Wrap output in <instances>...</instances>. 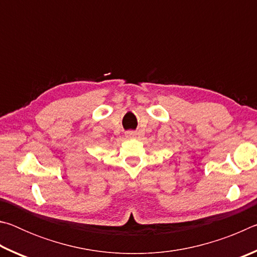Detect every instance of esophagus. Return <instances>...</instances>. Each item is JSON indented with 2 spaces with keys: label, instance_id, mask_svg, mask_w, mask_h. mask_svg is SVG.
<instances>
[{
  "label": "esophagus",
  "instance_id": "esophagus-1",
  "mask_svg": "<svg viewBox=\"0 0 257 257\" xmlns=\"http://www.w3.org/2000/svg\"><path fill=\"white\" fill-rule=\"evenodd\" d=\"M136 136H137V134L135 132H127V133H125V137H127V138H135Z\"/></svg>",
  "mask_w": 257,
  "mask_h": 257
}]
</instances>
